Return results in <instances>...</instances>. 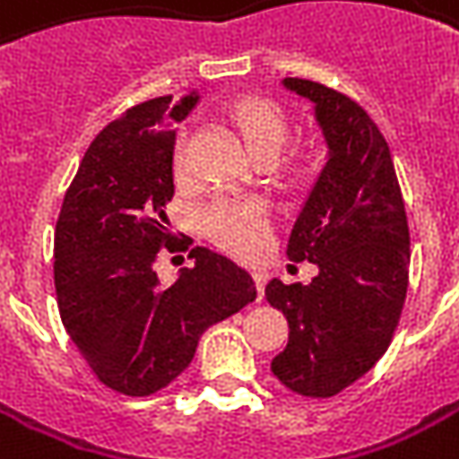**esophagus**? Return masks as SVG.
Returning a JSON list of instances; mask_svg holds the SVG:
<instances>
[{"mask_svg":"<svg viewBox=\"0 0 459 459\" xmlns=\"http://www.w3.org/2000/svg\"><path fill=\"white\" fill-rule=\"evenodd\" d=\"M254 281H256V290H259V297H264V284H266V272L264 269H254Z\"/></svg>","mask_w":459,"mask_h":459,"instance_id":"1","label":"esophagus"}]
</instances>
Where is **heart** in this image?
<instances>
[{"label": "heart", "instance_id": "b5f03b06", "mask_svg": "<svg viewBox=\"0 0 459 459\" xmlns=\"http://www.w3.org/2000/svg\"><path fill=\"white\" fill-rule=\"evenodd\" d=\"M230 119L241 132L248 150L256 157H277L290 139V121L277 103L266 99H244L230 108ZM172 175L178 185L190 182V162L185 152V136L178 139L172 150ZM203 229L215 244L233 254L251 256L266 238V218L254 203L221 200L203 213Z\"/></svg>", "mask_w": 459, "mask_h": 459}]
</instances>
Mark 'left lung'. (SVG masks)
Returning a JSON list of instances; mask_svg holds the SVG:
<instances>
[{
	"label": "left lung",
	"mask_w": 459,
	"mask_h": 459,
	"mask_svg": "<svg viewBox=\"0 0 459 459\" xmlns=\"http://www.w3.org/2000/svg\"><path fill=\"white\" fill-rule=\"evenodd\" d=\"M315 103L327 162L294 221L292 261L317 264L305 284H266V302L290 323L287 348L272 360L284 386L327 399L386 353L409 287V223L384 134L353 99L284 78Z\"/></svg>",
	"instance_id": "1"
}]
</instances>
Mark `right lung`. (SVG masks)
Returning a JSON list of instances; mask_svg holds the SVG:
<instances>
[{
	"instance_id": "right-lung-1",
	"label": "right lung",
	"mask_w": 459,
	"mask_h": 459,
	"mask_svg": "<svg viewBox=\"0 0 459 459\" xmlns=\"http://www.w3.org/2000/svg\"><path fill=\"white\" fill-rule=\"evenodd\" d=\"M198 93L126 108L91 142L56 226L60 320L91 371L126 396L169 386L195 356L200 335L256 299L251 274L195 246L193 266L162 284L154 261L175 251L167 203L175 195V124Z\"/></svg>"
}]
</instances>
